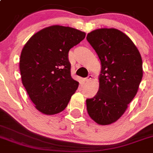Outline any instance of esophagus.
Segmentation results:
<instances>
[{"mask_svg":"<svg viewBox=\"0 0 153 153\" xmlns=\"http://www.w3.org/2000/svg\"><path fill=\"white\" fill-rule=\"evenodd\" d=\"M91 79H92V75H88V78H84V80H83V81H85V82H89V81H91Z\"/></svg>","mask_w":153,"mask_h":153,"instance_id":"1","label":"esophagus"}]
</instances>
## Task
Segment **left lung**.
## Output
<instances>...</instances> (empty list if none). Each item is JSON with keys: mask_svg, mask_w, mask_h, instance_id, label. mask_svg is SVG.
Segmentation results:
<instances>
[{"mask_svg": "<svg viewBox=\"0 0 153 153\" xmlns=\"http://www.w3.org/2000/svg\"><path fill=\"white\" fill-rule=\"evenodd\" d=\"M87 40L101 62L99 91L86 100L87 110L98 125H110L136 96L143 74L142 58L131 38L116 28L94 30Z\"/></svg>", "mask_w": 153, "mask_h": 153, "instance_id": "8db88e82", "label": "left lung"}]
</instances>
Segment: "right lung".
Masks as SVG:
<instances>
[{
  "label": "right lung",
  "instance_id": "right-lung-1",
  "mask_svg": "<svg viewBox=\"0 0 153 153\" xmlns=\"http://www.w3.org/2000/svg\"><path fill=\"white\" fill-rule=\"evenodd\" d=\"M71 27H46L27 41L19 59L22 83L35 107L45 115L65 109L78 88L71 76L68 51L85 38Z\"/></svg>",
  "mask_w": 153,
  "mask_h": 153
}]
</instances>
